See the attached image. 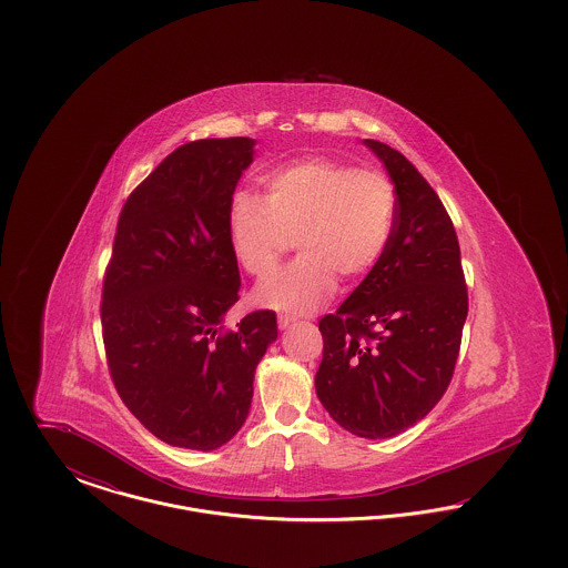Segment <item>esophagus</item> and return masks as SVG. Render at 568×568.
I'll return each mask as SVG.
<instances>
[{
    "instance_id": "obj_1",
    "label": "esophagus",
    "mask_w": 568,
    "mask_h": 568,
    "mask_svg": "<svg viewBox=\"0 0 568 568\" xmlns=\"http://www.w3.org/2000/svg\"><path fill=\"white\" fill-rule=\"evenodd\" d=\"M276 322H278V327H281V329H287V327H290V325L294 324V322H296V320H294V317H292V315H285V313H281V315H278V320H276Z\"/></svg>"
}]
</instances>
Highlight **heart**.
Masks as SVG:
<instances>
[{
	"label": "heart",
	"instance_id": "1",
	"mask_svg": "<svg viewBox=\"0 0 568 568\" xmlns=\"http://www.w3.org/2000/svg\"><path fill=\"white\" fill-rule=\"evenodd\" d=\"M396 187L377 170L325 158L281 165L264 176V200L236 193L227 209L234 262L266 276L292 246L300 255L262 281L255 302L287 313L320 308L336 276L357 281L381 262L396 221Z\"/></svg>",
	"mask_w": 568,
	"mask_h": 568
}]
</instances>
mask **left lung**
Masks as SVG:
<instances>
[{
  "instance_id": "left-lung-1",
  "label": "left lung",
  "mask_w": 568,
  "mask_h": 568,
  "mask_svg": "<svg viewBox=\"0 0 568 568\" xmlns=\"http://www.w3.org/2000/svg\"><path fill=\"white\" fill-rule=\"evenodd\" d=\"M385 163L398 209L377 266L336 313L322 317L317 396L336 424L389 438L424 419L458 362L468 292L452 216L396 149L366 140Z\"/></svg>"
}]
</instances>
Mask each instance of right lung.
Listing matches in <instances>:
<instances>
[{
    "instance_id": "obj_1",
    "label": "right lung",
    "mask_w": 568,
    "mask_h": 568,
    "mask_svg": "<svg viewBox=\"0 0 568 568\" xmlns=\"http://www.w3.org/2000/svg\"><path fill=\"white\" fill-rule=\"evenodd\" d=\"M253 144L179 146L116 221L100 304L110 378L135 419L174 447L209 452L241 430L255 366L278 334L268 308L223 325L241 297L227 209Z\"/></svg>"
}]
</instances>
